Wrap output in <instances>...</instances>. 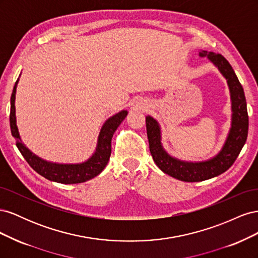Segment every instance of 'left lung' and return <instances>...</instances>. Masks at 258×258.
Wrapping results in <instances>:
<instances>
[{
	"mask_svg": "<svg viewBox=\"0 0 258 258\" xmlns=\"http://www.w3.org/2000/svg\"><path fill=\"white\" fill-rule=\"evenodd\" d=\"M217 68L227 81L231 100V124L226 141L214 157L204 161H185L169 155L161 143L160 124L152 116H146V132L150 151L157 167L166 174L183 182H201L215 177L228 170L245 144L248 131V116L243 88L238 77L222 54L199 51Z\"/></svg>",
	"mask_w": 258,
	"mask_h": 258,
	"instance_id": "8db88e82",
	"label": "left lung"
}]
</instances>
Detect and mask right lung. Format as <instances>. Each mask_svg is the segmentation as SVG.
Wrapping results in <instances>:
<instances>
[{
  "label": "right lung",
  "mask_w": 258,
  "mask_h": 258,
  "mask_svg": "<svg viewBox=\"0 0 258 258\" xmlns=\"http://www.w3.org/2000/svg\"><path fill=\"white\" fill-rule=\"evenodd\" d=\"M18 82L19 77L17 82L15 83L11 97V131L12 136L16 139V145L19 152L31 166V168L36 171L38 174L49 179V181L61 184L83 183L102 172L107 165L112 153V138L114 132L118 128L122 120L126 118L128 112L126 110H122L105 120L102 128L100 130L96 151L90 156V158L86 161L80 163H57L47 161L38 157L33 152H31L21 141L16 119V107H15Z\"/></svg>",
  "instance_id": "right-lung-1"
}]
</instances>
